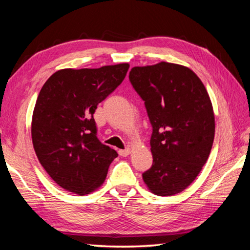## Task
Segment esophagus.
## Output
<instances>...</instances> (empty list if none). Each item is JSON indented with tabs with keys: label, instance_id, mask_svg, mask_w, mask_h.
I'll use <instances>...</instances> for the list:
<instances>
[{
	"label": "esophagus",
	"instance_id": "esophagus-1",
	"mask_svg": "<svg viewBox=\"0 0 250 250\" xmlns=\"http://www.w3.org/2000/svg\"><path fill=\"white\" fill-rule=\"evenodd\" d=\"M130 152H131V150L129 149V147H126V149H125V150H119V154L121 156H128L130 154Z\"/></svg>",
	"mask_w": 250,
	"mask_h": 250
}]
</instances>
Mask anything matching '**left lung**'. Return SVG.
<instances>
[{
  "instance_id": "8db88e82",
  "label": "left lung",
  "mask_w": 250,
  "mask_h": 250,
  "mask_svg": "<svg viewBox=\"0 0 250 250\" xmlns=\"http://www.w3.org/2000/svg\"><path fill=\"white\" fill-rule=\"evenodd\" d=\"M129 79L152 125L153 164L143 181L155 195L181 193L200 174L213 146L215 117L206 88L193 70L167 62L133 67Z\"/></svg>"
}]
</instances>
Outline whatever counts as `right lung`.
<instances>
[{"instance_id": "obj_1", "label": "right lung", "mask_w": 250, "mask_h": 250, "mask_svg": "<svg viewBox=\"0 0 250 250\" xmlns=\"http://www.w3.org/2000/svg\"><path fill=\"white\" fill-rule=\"evenodd\" d=\"M128 69L126 62L61 69L42 87L33 111V146L42 167L66 191L78 195L94 192L118 156L97 138L94 113Z\"/></svg>"}]
</instances>
